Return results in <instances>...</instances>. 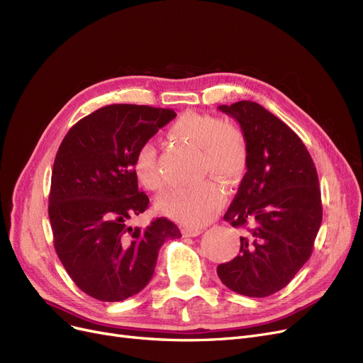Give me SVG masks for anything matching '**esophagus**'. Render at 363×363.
<instances>
[{
    "instance_id": "esophagus-1",
    "label": "esophagus",
    "mask_w": 363,
    "mask_h": 363,
    "mask_svg": "<svg viewBox=\"0 0 363 363\" xmlns=\"http://www.w3.org/2000/svg\"><path fill=\"white\" fill-rule=\"evenodd\" d=\"M184 235L185 236H191V238H194V236H199L200 233H202L203 230L202 229H199V227H184Z\"/></svg>"
}]
</instances>
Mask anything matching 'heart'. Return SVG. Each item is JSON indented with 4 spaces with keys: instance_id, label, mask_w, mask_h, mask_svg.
Here are the masks:
<instances>
[{
    "instance_id": "1",
    "label": "heart",
    "mask_w": 363,
    "mask_h": 363,
    "mask_svg": "<svg viewBox=\"0 0 363 363\" xmlns=\"http://www.w3.org/2000/svg\"><path fill=\"white\" fill-rule=\"evenodd\" d=\"M170 136L199 150V174H212L225 185H233L242 177L247 164V142L242 130L223 123L218 116L185 113L170 127ZM133 172L145 189L157 191L163 186L158 167L157 147L152 142L140 145L133 160ZM223 190L213 179L169 191L160 200L164 216L185 225L206 224L223 203Z\"/></svg>"
}]
</instances>
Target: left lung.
Segmentation results:
<instances>
[{"label":"left lung","instance_id":"8db88e82","mask_svg":"<svg viewBox=\"0 0 363 363\" xmlns=\"http://www.w3.org/2000/svg\"><path fill=\"white\" fill-rule=\"evenodd\" d=\"M247 142V173L224 213L244 235L238 256L218 264L223 284L250 298L284 289L311 257L323 206L314 161L301 138L254 101L221 104Z\"/></svg>","mask_w":363,"mask_h":363}]
</instances>
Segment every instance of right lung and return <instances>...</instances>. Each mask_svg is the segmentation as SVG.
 Here are the masks:
<instances>
[{"label": "right lung", "mask_w": 363, "mask_h": 363, "mask_svg": "<svg viewBox=\"0 0 363 363\" xmlns=\"http://www.w3.org/2000/svg\"><path fill=\"white\" fill-rule=\"evenodd\" d=\"M174 116L161 107L104 106L77 121L58 147L49 193L53 247L74 284L94 299L118 302L139 293L154 275L161 245L181 238L164 217L128 225L150 206L133 172L134 155Z\"/></svg>", "instance_id": "obj_1"}]
</instances>
